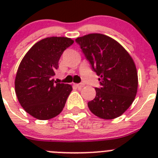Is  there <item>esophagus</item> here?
Returning <instances> with one entry per match:
<instances>
[{
	"instance_id": "obj_1",
	"label": "esophagus",
	"mask_w": 158,
	"mask_h": 158,
	"mask_svg": "<svg viewBox=\"0 0 158 158\" xmlns=\"http://www.w3.org/2000/svg\"><path fill=\"white\" fill-rule=\"evenodd\" d=\"M75 85H76L78 89H81L82 87H84V85H84V83H80V84H76Z\"/></svg>"
}]
</instances>
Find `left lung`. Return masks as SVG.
<instances>
[{"label":"left lung","instance_id":"left-lung-1","mask_svg":"<svg viewBox=\"0 0 158 158\" xmlns=\"http://www.w3.org/2000/svg\"><path fill=\"white\" fill-rule=\"evenodd\" d=\"M92 69L100 77L96 97L89 110L104 119L120 116L133 103L138 90V73L133 59L117 41L105 35L89 34L76 39Z\"/></svg>","mask_w":158,"mask_h":158}]
</instances>
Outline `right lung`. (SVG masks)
<instances>
[{
    "instance_id": "obj_1",
    "label": "right lung",
    "mask_w": 158,
    "mask_h": 158,
    "mask_svg": "<svg viewBox=\"0 0 158 158\" xmlns=\"http://www.w3.org/2000/svg\"><path fill=\"white\" fill-rule=\"evenodd\" d=\"M73 40L66 37H48L36 43L19 64L15 91L20 105L31 116L46 120L59 115L72 91L69 84L52 79L58 61Z\"/></svg>"
}]
</instances>
